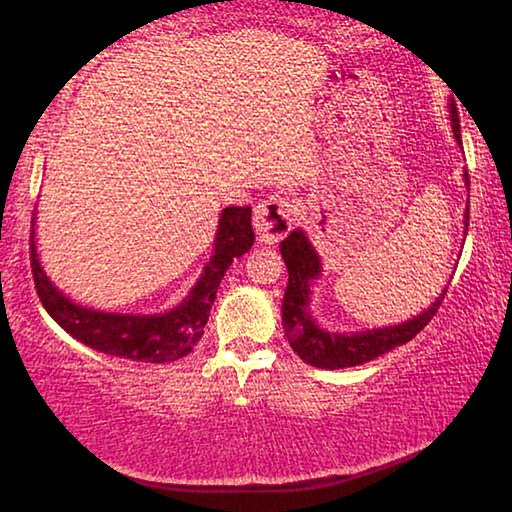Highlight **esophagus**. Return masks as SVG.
<instances>
[{
	"instance_id": "34e87169",
	"label": "esophagus",
	"mask_w": 512,
	"mask_h": 512,
	"mask_svg": "<svg viewBox=\"0 0 512 512\" xmlns=\"http://www.w3.org/2000/svg\"><path fill=\"white\" fill-rule=\"evenodd\" d=\"M293 214H296V207L289 198L268 196L266 201L259 203L253 214V225L259 241L275 244V241L287 237L293 225Z\"/></svg>"
}]
</instances>
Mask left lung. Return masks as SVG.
I'll list each match as a JSON object with an SVG mask.
<instances>
[{
	"label": "left lung",
	"instance_id": "8db88e82",
	"mask_svg": "<svg viewBox=\"0 0 512 512\" xmlns=\"http://www.w3.org/2000/svg\"><path fill=\"white\" fill-rule=\"evenodd\" d=\"M447 108L454 140L463 149L461 124H458L454 99H449ZM463 180L467 192H470L467 171L463 173ZM463 223L467 232V223H470V198H467ZM280 253L289 271V284L282 300L284 334H287L293 352H296L302 361L309 363V366L316 368L341 370L361 366V363L372 361L381 357V354L395 350L397 345L409 343L413 336L429 323L433 314H436L447 291L445 287L443 293H440L422 314L404 320V323L375 329H359V332H329V329L320 327L318 320L311 316V293H314L311 291V284L320 280V275H323V264H320V255L316 253V248L311 246L305 232L296 228L291 230L289 237L280 244Z\"/></svg>",
	"mask_w": 512,
	"mask_h": 512
}]
</instances>
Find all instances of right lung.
Returning a JSON list of instances; mask_svg holds the SVG:
<instances>
[{
    "label": "right lung",
    "instance_id": "obj_1",
    "mask_svg": "<svg viewBox=\"0 0 512 512\" xmlns=\"http://www.w3.org/2000/svg\"><path fill=\"white\" fill-rule=\"evenodd\" d=\"M250 216H253L250 207H225L216 225L210 262L203 266L196 284L176 307L160 314H117V311L79 305L51 282L40 264L36 248V212H33L31 268L42 307L69 336L92 350L144 363H171L183 359L201 341L225 271L255 244Z\"/></svg>",
    "mask_w": 512,
    "mask_h": 512
}]
</instances>
